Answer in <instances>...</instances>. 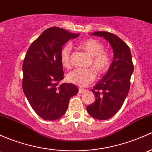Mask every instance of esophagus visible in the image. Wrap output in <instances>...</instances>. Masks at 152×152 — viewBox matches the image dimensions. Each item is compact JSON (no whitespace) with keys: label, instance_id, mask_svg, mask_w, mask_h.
<instances>
[{"label":"esophagus","instance_id":"esophagus-1","mask_svg":"<svg viewBox=\"0 0 152 152\" xmlns=\"http://www.w3.org/2000/svg\"><path fill=\"white\" fill-rule=\"evenodd\" d=\"M85 92V89H82V88H79V93H84Z\"/></svg>","mask_w":152,"mask_h":152}]
</instances>
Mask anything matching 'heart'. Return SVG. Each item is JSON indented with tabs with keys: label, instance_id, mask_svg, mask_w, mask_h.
<instances>
[{
	"label": "heart",
	"instance_id": "b5f03b06",
	"mask_svg": "<svg viewBox=\"0 0 152 152\" xmlns=\"http://www.w3.org/2000/svg\"><path fill=\"white\" fill-rule=\"evenodd\" d=\"M78 47L90 57L88 66L92 67L99 75L105 73L111 65V56L104 51V45L100 41L94 38H88L78 44ZM72 47L66 44L60 52V61L64 68L72 67ZM92 68L81 69L77 68L70 72L67 75L69 82L80 87H85L92 82L95 78V73Z\"/></svg>",
	"mask_w": 152,
	"mask_h": 152
}]
</instances>
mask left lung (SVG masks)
I'll return each instance as SVG.
<instances>
[{
    "instance_id": "8db88e82",
    "label": "left lung",
    "mask_w": 152,
    "mask_h": 152,
    "mask_svg": "<svg viewBox=\"0 0 152 152\" xmlns=\"http://www.w3.org/2000/svg\"><path fill=\"white\" fill-rule=\"evenodd\" d=\"M91 35L104 38L114 51V60L108 71L92 89L95 101L87 107L91 116L105 120L116 114L124 103L130 90L134 67L130 48L120 38L104 31Z\"/></svg>"
}]
</instances>
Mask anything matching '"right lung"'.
I'll return each mask as SVG.
<instances>
[{"label":"right lung","instance_id":"1","mask_svg":"<svg viewBox=\"0 0 152 152\" xmlns=\"http://www.w3.org/2000/svg\"><path fill=\"white\" fill-rule=\"evenodd\" d=\"M79 35L57 27L48 28L27 51L22 65V89L33 109L44 120L61 117L70 99L79 92L73 84L59 82L64 79L60 61L63 46Z\"/></svg>","mask_w":152,"mask_h":152}]
</instances>
